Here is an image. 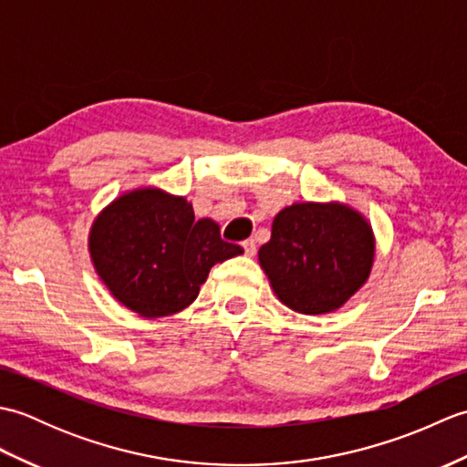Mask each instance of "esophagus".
I'll return each instance as SVG.
<instances>
[{"mask_svg":"<svg viewBox=\"0 0 467 467\" xmlns=\"http://www.w3.org/2000/svg\"><path fill=\"white\" fill-rule=\"evenodd\" d=\"M243 249H244L246 256H254L256 254V243H254V239H246L243 243Z\"/></svg>","mask_w":467,"mask_h":467,"instance_id":"obj_1","label":"esophagus"}]
</instances>
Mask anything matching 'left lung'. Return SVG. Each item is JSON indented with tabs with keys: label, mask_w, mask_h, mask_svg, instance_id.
<instances>
[{
	"label": "left lung",
	"mask_w": 467,
	"mask_h": 467,
	"mask_svg": "<svg viewBox=\"0 0 467 467\" xmlns=\"http://www.w3.org/2000/svg\"><path fill=\"white\" fill-rule=\"evenodd\" d=\"M375 261L367 218L343 202H295L275 216L259 263L283 305L333 313L361 289Z\"/></svg>",
	"instance_id": "obj_1"
}]
</instances>
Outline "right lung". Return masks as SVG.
Listing matches in <instances>:
<instances>
[{
	"instance_id": "1",
	"label": "right lung",
	"mask_w": 467,
	"mask_h": 467,
	"mask_svg": "<svg viewBox=\"0 0 467 467\" xmlns=\"http://www.w3.org/2000/svg\"><path fill=\"white\" fill-rule=\"evenodd\" d=\"M94 269L118 303L146 319L186 309L216 263L241 254L213 218L194 221L184 196L146 186L124 192L94 218Z\"/></svg>"
}]
</instances>
